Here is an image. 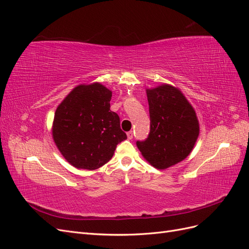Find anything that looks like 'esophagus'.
<instances>
[{
	"instance_id": "1",
	"label": "esophagus",
	"mask_w": 249,
	"mask_h": 249,
	"mask_svg": "<svg viewBox=\"0 0 249 249\" xmlns=\"http://www.w3.org/2000/svg\"><path fill=\"white\" fill-rule=\"evenodd\" d=\"M126 135H127V139H130V140H132V139H133V132H132V131L127 132V133H126Z\"/></svg>"
}]
</instances>
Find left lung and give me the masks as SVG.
I'll list each match as a JSON object with an SVG mask.
<instances>
[{
    "mask_svg": "<svg viewBox=\"0 0 249 249\" xmlns=\"http://www.w3.org/2000/svg\"><path fill=\"white\" fill-rule=\"evenodd\" d=\"M150 129L136 144L142 156L158 169H166L191 153L199 134L195 111L177 88L164 84L147 89Z\"/></svg>",
    "mask_w": 249,
    "mask_h": 249,
    "instance_id": "1",
    "label": "left lung"
}]
</instances>
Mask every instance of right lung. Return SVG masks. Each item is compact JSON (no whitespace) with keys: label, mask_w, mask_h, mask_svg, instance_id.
I'll return each mask as SVG.
<instances>
[{"label":"right lung","mask_w":249,"mask_h":249,"mask_svg":"<svg viewBox=\"0 0 249 249\" xmlns=\"http://www.w3.org/2000/svg\"><path fill=\"white\" fill-rule=\"evenodd\" d=\"M112 92L99 83L72 89L59 105L53 124L57 147L72 166L93 170L111 160L126 139L120 119L110 110Z\"/></svg>","instance_id":"obj_1"}]
</instances>
